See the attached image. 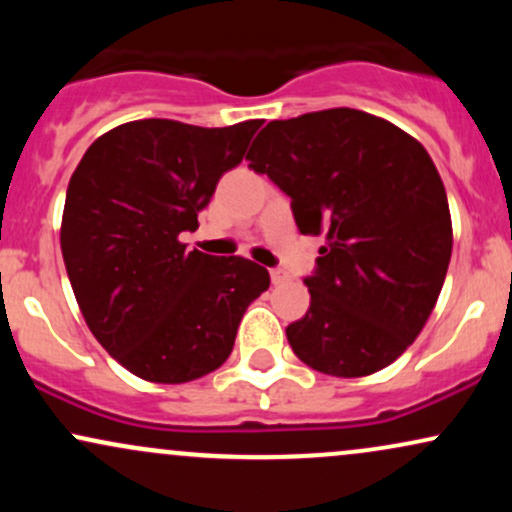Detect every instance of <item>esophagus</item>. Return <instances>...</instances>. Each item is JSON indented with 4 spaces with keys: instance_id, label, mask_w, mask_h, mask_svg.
Returning <instances> with one entry per match:
<instances>
[{
    "instance_id": "esophagus-1",
    "label": "esophagus",
    "mask_w": 512,
    "mask_h": 512,
    "mask_svg": "<svg viewBox=\"0 0 512 512\" xmlns=\"http://www.w3.org/2000/svg\"><path fill=\"white\" fill-rule=\"evenodd\" d=\"M269 276H272V284H274V286L284 284V281L289 279V276H286L284 269H272V272H269Z\"/></svg>"
}]
</instances>
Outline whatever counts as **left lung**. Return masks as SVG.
<instances>
[{
	"label": "left lung",
	"mask_w": 512,
	"mask_h": 512,
	"mask_svg": "<svg viewBox=\"0 0 512 512\" xmlns=\"http://www.w3.org/2000/svg\"><path fill=\"white\" fill-rule=\"evenodd\" d=\"M248 161L291 197L298 231L327 236L303 279L308 313L286 327L293 354L339 378L397 361L452 252L448 195L424 146L363 110L330 108L269 122Z\"/></svg>",
	"instance_id": "left-lung-1"
}]
</instances>
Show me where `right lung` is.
<instances>
[{
    "label": "right lung",
    "mask_w": 512,
    "mask_h": 512,
    "mask_svg": "<svg viewBox=\"0 0 512 512\" xmlns=\"http://www.w3.org/2000/svg\"><path fill=\"white\" fill-rule=\"evenodd\" d=\"M262 120L195 127L137 120L88 146L67 187L62 257L88 330L149 383L178 385L226 361L269 272L245 257L187 250L226 170Z\"/></svg>",
    "instance_id": "1"
}]
</instances>
